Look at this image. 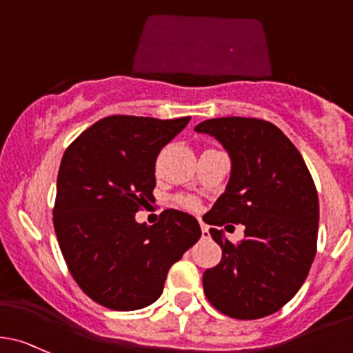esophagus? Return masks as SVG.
<instances>
[{
    "label": "esophagus",
    "mask_w": 353,
    "mask_h": 353,
    "mask_svg": "<svg viewBox=\"0 0 353 353\" xmlns=\"http://www.w3.org/2000/svg\"><path fill=\"white\" fill-rule=\"evenodd\" d=\"M201 232H203V236H205V239H208V236H210V228H208V225L201 223Z\"/></svg>",
    "instance_id": "1"
}]
</instances>
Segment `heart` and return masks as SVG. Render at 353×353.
I'll list each match as a JSON object with an SVG mask.
<instances>
[{
  "instance_id": "b5f03b06",
  "label": "heart",
  "mask_w": 353,
  "mask_h": 353,
  "mask_svg": "<svg viewBox=\"0 0 353 353\" xmlns=\"http://www.w3.org/2000/svg\"><path fill=\"white\" fill-rule=\"evenodd\" d=\"M181 203H183L186 208H196V201L192 198H183L181 199Z\"/></svg>"
}]
</instances>
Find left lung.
Wrapping results in <instances>:
<instances>
[{
    "label": "left lung",
    "mask_w": 353,
    "mask_h": 353,
    "mask_svg": "<svg viewBox=\"0 0 353 353\" xmlns=\"http://www.w3.org/2000/svg\"><path fill=\"white\" fill-rule=\"evenodd\" d=\"M194 132L214 137L232 161L225 192L203 216L223 250L208 269V301L236 320H257L294 298L316 254L320 205L298 148L276 125L257 118H213ZM242 223L245 239L229 242L217 226Z\"/></svg>",
    "instance_id": "8db88e82"
}]
</instances>
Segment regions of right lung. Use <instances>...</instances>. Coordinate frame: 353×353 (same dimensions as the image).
<instances>
[{"label": "right lung", "instance_id": "right-lung-1", "mask_svg": "<svg viewBox=\"0 0 353 353\" xmlns=\"http://www.w3.org/2000/svg\"><path fill=\"white\" fill-rule=\"evenodd\" d=\"M189 120L106 117L62 157L55 235L74 281L101 306L133 311L157 301L170 267L201 236L184 211L165 210L152 226L135 220L154 198L159 152Z\"/></svg>", "mask_w": 353, "mask_h": 353}]
</instances>
